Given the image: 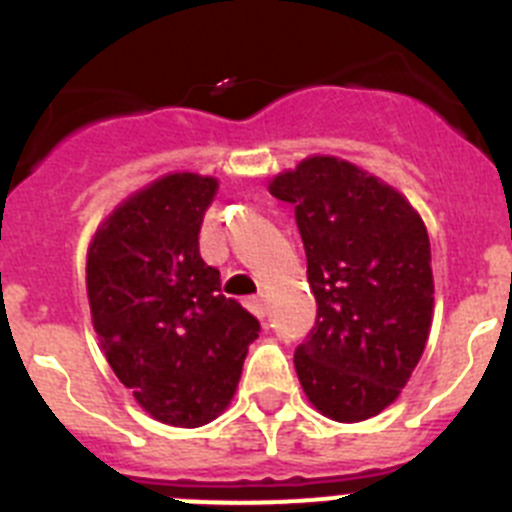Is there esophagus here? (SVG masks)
<instances>
[{
  "mask_svg": "<svg viewBox=\"0 0 512 512\" xmlns=\"http://www.w3.org/2000/svg\"><path fill=\"white\" fill-rule=\"evenodd\" d=\"M246 305H248V310H251L253 315H256V318H264V315H266V300H264V295L248 297Z\"/></svg>",
  "mask_w": 512,
  "mask_h": 512,
  "instance_id": "34e87169",
  "label": "esophagus"
}]
</instances>
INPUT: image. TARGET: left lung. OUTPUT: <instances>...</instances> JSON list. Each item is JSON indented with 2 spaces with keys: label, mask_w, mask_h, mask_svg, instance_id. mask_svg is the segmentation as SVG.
<instances>
[{
  "label": "left lung",
  "mask_w": 512,
  "mask_h": 512,
  "mask_svg": "<svg viewBox=\"0 0 512 512\" xmlns=\"http://www.w3.org/2000/svg\"><path fill=\"white\" fill-rule=\"evenodd\" d=\"M295 205L318 302L295 351L307 400L341 423L382 413L423 356L433 315L431 241L410 202L359 166L312 156L269 184Z\"/></svg>",
  "instance_id": "left-lung-1"
}]
</instances>
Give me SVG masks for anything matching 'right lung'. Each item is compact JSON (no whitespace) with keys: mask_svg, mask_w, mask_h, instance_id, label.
<instances>
[{"mask_svg":"<svg viewBox=\"0 0 512 512\" xmlns=\"http://www.w3.org/2000/svg\"><path fill=\"white\" fill-rule=\"evenodd\" d=\"M212 176L169 174L122 202L89 246L87 295L104 354L140 408L197 428L223 413L259 320L220 295L200 256Z\"/></svg>","mask_w":512,"mask_h":512,"instance_id":"1","label":"right lung"}]
</instances>
